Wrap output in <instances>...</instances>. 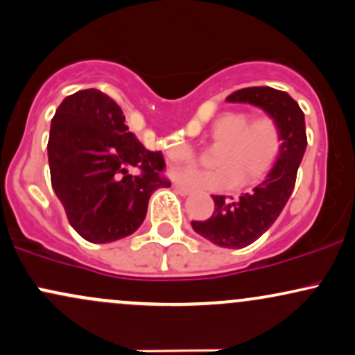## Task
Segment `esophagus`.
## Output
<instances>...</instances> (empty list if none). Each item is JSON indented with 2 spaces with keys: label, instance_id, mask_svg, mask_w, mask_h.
Returning <instances> with one entry per match:
<instances>
[{
  "label": "esophagus",
  "instance_id": "obj_1",
  "mask_svg": "<svg viewBox=\"0 0 355 355\" xmlns=\"http://www.w3.org/2000/svg\"><path fill=\"white\" fill-rule=\"evenodd\" d=\"M173 189L177 190L178 193H180V195H183V197H187V195H190V193H191V190L189 189V187L180 185V183H173Z\"/></svg>",
  "mask_w": 355,
  "mask_h": 355
}]
</instances>
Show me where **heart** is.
Listing matches in <instances>:
<instances>
[{"label":"heart","instance_id":"obj_1","mask_svg":"<svg viewBox=\"0 0 355 355\" xmlns=\"http://www.w3.org/2000/svg\"><path fill=\"white\" fill-rule=\"evenodd\" d=\"M209 138L217 150L214 165L217 170L183 168L173 173L175 180L214 191L230 190L235 185H257L270 173L282 152V128L274 116H259L250 120L243 112H225L210 125ZM166 157L173 164H183L193 158V150L187 144L166 148Z\"/></svg>","mask_w":355,"mask_h":355}]
</instances>
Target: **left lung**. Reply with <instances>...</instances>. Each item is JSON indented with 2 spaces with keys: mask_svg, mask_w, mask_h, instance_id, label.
Masks as SVG:
<instances>
[{
  "mask_svg": "<svg viewBox=\"0 0 355 355\" xmlns=\"http://www.w3.org/2000/svg\"><path fill=\"white\" fill-rule=\"evenodd\" d=\"M229 103H250L274 116L282 128V152L266 180L250 193L239 198L211 195L214 215L209 220L191 222V227L223 248H243L270 229L294 190L297 170L307 146L305 118L299 103L288 93L270 87L242 88L227 96Z\"/></svg>",
  "mask_w": 355,
  "mask_h": 355,
  "instance_id": "1",
  "label": "left lung"
}]
</instances>
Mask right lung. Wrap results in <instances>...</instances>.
Instances as JSON below:
<instances>
[{"mask_svg":"<svg viewBox=\"0 0 355 355\" xmlns=\"http://www.w3.org/2000/svg\"><path fill=\"white\" fill-rule=\"evenodd\" d=\"M48 164L68 222L92 243L137 232L153 191L170 187L162 152L146 150L128 132L121 108L95 88L73 93L56 108Z\"/></svg>","mask_w":355,"mask_h":355,"instance_id":"1","label":"right lung"}]
</instances>
